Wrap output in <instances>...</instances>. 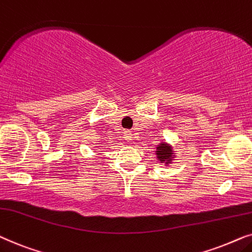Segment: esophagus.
I'll return each instance as SVG.
<instances>
[{
  "instance_id": "esophagus-1",
  "label": "esophagus",
  "mask_w": 252,
  "mask_h": 252,
  "mask_svg": "<svg viewBox=\"0 0 252 252\" xmlns=\"http://www.w3.org/2000/svg\"><path fill=\"white\" fill-rule=\"evenodd\" d=\"M123 137L124 139L126 140V142H130V140H132V133L130 130H126V131L123 132Z\"/></svg>"
}]
</instances>
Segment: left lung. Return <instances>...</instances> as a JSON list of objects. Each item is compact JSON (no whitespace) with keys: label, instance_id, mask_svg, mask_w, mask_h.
Masks as SVG:
<instances>
[{"label":"left lung","instance_id":"left-lung-1","mask_svg":"<svg viewBox=\"0 0 252 252\" xmlns=\"http://www.w3.org/2000/svg\"><path fill=\"white\" fill-rule=\"evenodd\" d=\"M157 156H158V159H159L161 162H163V161H166V163H169L170 161V158H172V154H173V151L170 149L169 146H167L166 144L161 143L159 146L157 147Z\"/></svg>","mask_w":252,"mask_h":252}]
</instances>
